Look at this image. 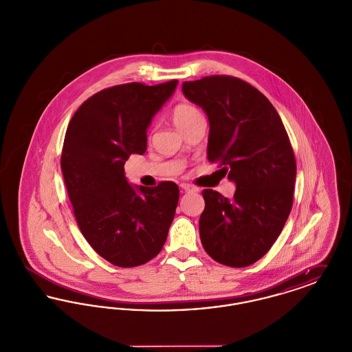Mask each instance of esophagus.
I'll list each match as a JSON object with an SVG mask.
<instances>
[{
	"label": "esophagus",
	"mask_w": 352,
	"mask_h": 352,
	"mask_svg": "<svg viewBox=\"0 0 352 352\" xmlns=\"http://www.w3.org/2000/svg\"><path fill=\"white\" fill-rule=\"evenodd\" d=\"M181 188L184 190V192H195V191H198L197 187H194V186L188 184H181Z\"/></svg>",
	"instance_id": "obj_1"
}]
</instances>
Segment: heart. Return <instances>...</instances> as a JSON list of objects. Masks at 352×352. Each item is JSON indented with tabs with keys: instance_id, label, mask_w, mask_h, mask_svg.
Here are the masks:
<instances>
[{
	"instance_id": "b5f03b06",
	"label": "heart",
	"mask_w": 352,
	"mask_h": 352,
	"mask_svg": "<svg viewBox=\"0 0 352 352\" xmlns=\"http://www.w3.org/2000/svg\"><path fill=\"white\" fill-rule=\"evenodd\" d=\"M199 118H201V111L192 104L181 102L173 109V120L181 131H184V128H187Z\"/></svg>"
}]
</instances>
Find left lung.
<instances>
[{
	"mask_svg": "<svg viewBox=\"0 0 352 352\" xmlns=\"http://www.w3.org/2000/svg\"><path fill=\"white\" fill-rule=\"evenodd\" d=\"M182 91L208 118V161L236 184L232 199L203 190V248L223 265L248 267L274 244L293 206L297 166L284 124L258 89L234 76L184 82Z\"/></svg>",
	"mask_w": 352,
	"mask_h": 352,
	"instance_id": "1",
	"label": "left lung"
}]
</instances>
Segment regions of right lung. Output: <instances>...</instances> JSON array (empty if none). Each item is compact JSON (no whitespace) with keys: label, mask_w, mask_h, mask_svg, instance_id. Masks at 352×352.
<instances>
[{"label":"right lung","mask_w":352,"mask_h":352,"mask_svg":"<svg viewBox=\"0 0 352 352\" xmlns=\"http://www.w3.org/2000/svg\"><path fill=\"white\" fill-rule=\"evenodd\" d=\"M178 80L115 85L84 101L71 118L60 158L68 198L89 245L121 268L142 265L165 244L179 188L128 184L124 165L146 151L154 115Z\"/></svg>","instance_id":"1"}]
</instances>
